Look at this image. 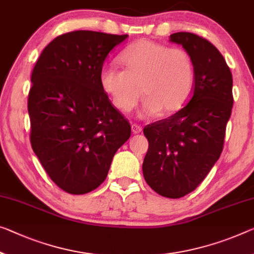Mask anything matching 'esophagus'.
Listing matches in <instances>:
<instances>
[{
    "mask_svg": "<svg viewBox=\"0 0 254 254\" xmlns=\"http://www.w3.org/2000/svg\"><path fill=\"white\" fill-rule=\"evenodd\" d=\"M131 131H132V134H139V132L142 131V127L138 126V125H136V124H132L131 125Z\"/></svg>",
    "mask_w": 254,
    "mask_h": 254,
    "instance_id": "obj_1",
    "label": "esophagus"
}]
</instances>
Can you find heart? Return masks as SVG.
<instances>
[{
    "label": "heart",
    "instance_id": "obj_1",
    "mask_svg": "<svg viewBox=\"0 0 254 254\" xmlns=\"http://www.w3.org/2000/svg\"><path fill=\"white\" fill-rule=\"evenodd\" d=\"M119 61L125 70L104 65L100 72L101 87L119 110L130 111L143 94L146 99L140 118L160 112L169 116L181 110L192 94L194 65L185 50L139 40L124 51Z\"/></svg>",
    "mask_w": 254,
    "mask_h": 254
}]
</instances>
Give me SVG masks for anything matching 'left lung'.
<instances>
[{"instance_id":"obj_1","label":"left lung","mask_w":254,"mask_h":254,"mask_svg":"<svg viewBox=\"0 0 254 254\" xmlns=\"http://www.w3.org/2000/svg\"><path fill=\"white\" fill-rule=\"evenodd\" d=\"M194 65L192 97L169 118L144 128L149 150L144 178L152 190L169 198L194 190L219 159L233 108V76L216 46L192 33L170 35Z\"/></svg>"}]
</instances>
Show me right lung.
<instances>
[{
  "label": "right lung",
  "mask_w": 254,
  "mask_h": 254,
  "mask_svg": "<svg viewBox=\"0 0 254 254\" xmlns=\"http://www.w3.org/2000/svg\"><path fill=\"white\" fill-rule=\"evenodd\" d=\"M128 35L77 30L43 50L28 95L30 143L50 178L70 194H85L107 178L130 125L100 85L108 54Z\"/></svg>",
  "instance_id": "right-lung-1"
}]
</instances>
